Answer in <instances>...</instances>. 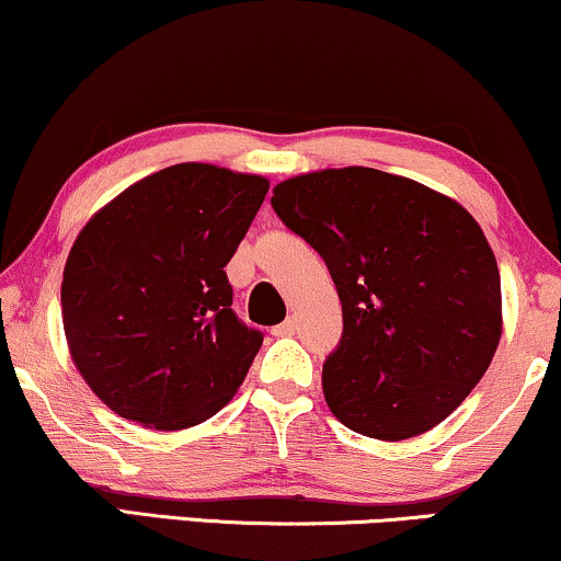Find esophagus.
Wrapping results in <instances>:
<instances>
[{
  "label": "esophagus",
  "instance_id": "34e87169",
  "mask_svg": "<svg viewBox=\"0 0 561 561\" xmlns=\"http://www.w3.org/2000/svg\"><path fill=\"white\" fill-rule=\"evenodd\" d=\"M295 331H297V321H295V318H287L285 323L274 325V329H272L274 336H293Z\"/></svg>",
  "mask_w": 561,
  "mask_h": 561
}]
</instances>
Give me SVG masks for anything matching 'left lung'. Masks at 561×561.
Segmentation results:
<instances>
[{
	"label": "left lung",
	"mask_w": 561,
	"mask_h": 561,
	"mask_svg": "<svg viewBox=\"0 0 561 561\" xmlns=\"http://www.w3.org/2000/svg\"><path fill=\"white\" fill-rule=\"evenodd\" d=\"M272 207L329 266L344 333L323 363L331 414L399 443L450 416L502 336L500 268L456 198L375 168L274 186Z\"/></svg>",
	"instance_id": "8db88e82"
}]
</instances>
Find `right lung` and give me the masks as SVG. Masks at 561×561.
Segmentation results:
<instances>
[{
  "mask_svg": "<svg viewBox=\"0 0 561 561\" xmlns=\"http://www.w3.org/2000/svg\"><path fill=\"white\" fill-rule=\"evenodd\" d=\"M268 191L264 175L181 162L88 219L61 279L69 354L124 420L173 432L228 403L261 350L232 313L225 266Z\"/></svg>",
  "mask_w": 561,
  "mask_h": 561,
  "instance_id": "1",
  "label": "right lung"
}]
</instances>
